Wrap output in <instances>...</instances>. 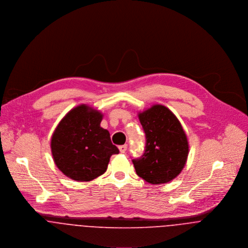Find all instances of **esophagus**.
Segmentation results:
<instances>
[{
  "mask_svg": "<svg viewBox=\"0 0 248 248\" xmlns=\"http://www.w3.org/2000/svg\"><path fill=\"white\" fill-rule=\"evenodd\" d=\"M127 148H128V145H127V144H124V145H121V146H119V151H120V153H122V154L126 153V151H127Z\"/></svg>",
  "mask_w": 248,
  "mask_h": 248,
  "instance_id": "esophagus-1",
  "label": "esophagus"
}]
</instances>
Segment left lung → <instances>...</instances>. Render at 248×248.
Returning <instances> with one entry per match:
<instances>
[{"label": "left lung", "instance_id": "1", "mask_svg": "<svg viewBox=\"0 0 248 248\" xmlns=\"http://www.w3.org/2000/svg\"><path fill=\"white\" fill-rule=\"evenodd\" d=\"M146 146L133 159L136 172L145 181L157 185L169 182L182 171L189 154L186 134L177 116L165 106L154 105L140 112Z\"/></svg>", "mask_w": 248, "mask_h": 248}]
</instances>
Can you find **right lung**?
I'll use <instances>...</instances> for the list:
<instances>
[{
    "instance_id": "1",
    "label": "right lung",
    "mask_w": 248,
    "mask_h": 248,
    "mask_svg": "<svg viewBox=\"0 0 248 248\" xmlns=\"http://www.w3.org/2000/svg\"><path fill=\"white\" fill-rule=\"evenodd\" d=\"M103 114L88 105L71 109L51 137L50 148L58 169L77 181H91L106 172L112 155L119 150L102 127Z\"/></svg>"
}]
</instances>
